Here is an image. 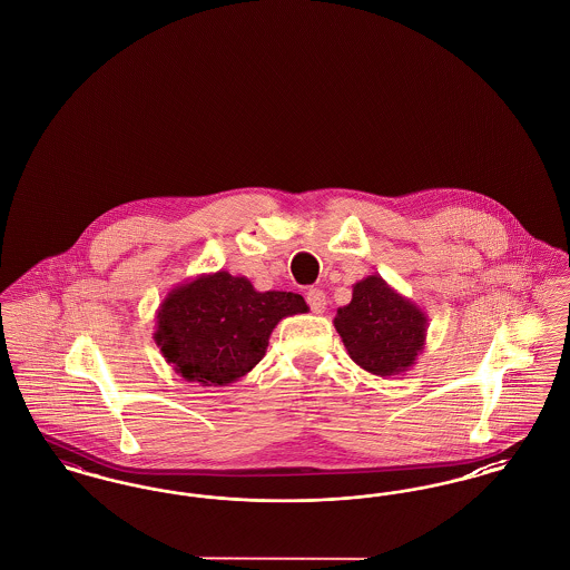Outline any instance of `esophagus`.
<instances>
[{
    "instance_id": "34e87169",
    "label": "esophagus",
    "mask_w": 570,
    "mask_h": 570,
    "mask_svg": "<svg viewBox=\"0 0 570 570\" xmlns=\"http://www.w3.org/2000/svg\"><path fill=\"white\" fill-rule=\"evenodd\" d=\"M307 303H309V307H312V312L314 314H323L326 309V295L321 291V288H312V291H307Z\"/></svg>"
}]
</instances>
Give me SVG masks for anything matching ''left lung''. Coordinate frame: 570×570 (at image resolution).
<instances>
[{
  "label": "left lung",
  "instance_id": "obj_1",
  "mask_svg": "<svg viewBox=\"0 0 570 570\" xmlns=\"http://www.w3.org/2000/svg\"><path fill=\"white\" fill-rule=\"evenodd\" d=\"M333 325L354 363L389 379L407 372L425 348L428 314L391 288L379 273L358 279L353 298L340 307Z\"/></svg>",
  "mask_w": 570,
  "mask_h": 570
}]
</instances>
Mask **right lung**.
Returning a JSON list of instances; mask_svg holds the SVG:
<instances>
[{
	"mask_svg": "<svg viewBox=\"0 0 570 570\" xmlns=\"http://www.w3.org/2000/svg\"><path fill=\"white\" fill-rule=\"evenodd\" d=\"M307 309L295 293H258L244 275L203 273L164 297L154 340L181 379L228 386L258 365L282 318Z\"/></svg>",
	"mask_w": 570,
	"mask_h": 570,
	"instance_id": "1",
	"label": "right lung"
}]
</instances>
